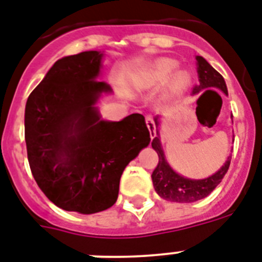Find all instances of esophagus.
Instances as JSON below:
<instances>
[{
    "label": "esophagus",
    "mask_w": 262,
    "mask_h": 262,
    "mask_svg": "<svg viewBox=\"0 0 262 262\" xmlns=\"http://www.w3.org/2000/svg\"><path fill=\"white\" fill-rule=\"evenodd\" d=\"M146 124H147V128L148 131H150V135H151L152 139V138L156 137V124H154V121H152V119L150 118V116L146 118Z\"/></svg>",
    "instance_id": "esophagus-1"
}]
</instances>
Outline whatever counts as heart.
<instances>
[{
    "mask_svg": "<svg viewBox=\"0 0 262 262\" xmlns=\"http://www.w3.org/2000/svg\"><path fill=\"white\" fill-rule=\"evenodd\" d=\"M177 68V62L173 59H158L152 64L143 79V83L148 88H161L166 82V97L179 98L188 91L190 85L189 73L179 70L173 73ZM171 78L169 79L168 77Z\"/></svg>",
    "mask_w": 262,
    "mask_h": 262,
    "instance_id": "obj_1",
    "label": "heart"
}]
</instances>
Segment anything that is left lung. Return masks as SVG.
<instances>
[{"label":"left lung","instance_id":"1","mask_svg":"<svg viewBox=\"0 0 262 262\" xmlns=\"http://www.w3.org/2000/svg\"><path fill=\"white\" fill-rule=\"evenodd\" d=\"M196 62H198L199 85L193 88V95H198L199 92H202L203 89H207V88H217L225 95H227V86H226L223 77L203 56H196ZM154 121H156L157 135L152 139L151 146L158 154L160 161H158V165L152 171L151 179L157 193L160 194L162 199L167 200V202L176 203H193L207 198L221 184L222 179L227 173L231 157L227 158L225 165L216 173L207 177V179H187V177L176 173L171 169L170 165L167 164L164 148H162V144H161L160 141V134H158L160 116H156Z\"/></svg>","mask_w":262,"mask_h":262}]
</instances>
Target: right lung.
<instances>
[{
	"mask_svg": "<svg viewBox=\"0 0 262 262\" xmlns=\"http://www.w3.org/2000/svg\"><path fill=\"white\" fill-rule=\"evenodd\" d=\"M101 51L56 60L25 105V143L33 179L64 211L96 214L116 203L125 166L150 143L143 115L101 119L96 102L112 89L97 81Z\"/></svg>",
	"mask_w": 262,
	"mask_h": 262,
	"instance_id": "right-lung-1",
	"label": "right lung"
}]
</instances>
